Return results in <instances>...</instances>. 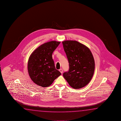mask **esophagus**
Masks as SVG:
<instances>
[{
    "instance_id": "34e87169",
    "label": "esophagus",
    "mask_w": 121,
    "mask_h": 121,
    "mask_svg": "<svg viewBox=\"0 0 121 121\" xmlns=\"http://www.w3.org/2000/svg\"><path fill=\"white\" fill-rule=\"evenodd\" d=\"M59 71L61 73V74H62L63 73V69H59Z\"/></svg>"
}]
</instances>
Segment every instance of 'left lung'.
I'll return each mask as SVG.
<instances>
[{"label":"left lung","mask_w":121,"mask_h":121,"mask_svg":"<svg viewBox=\"0 0 121 121\" xmlns=\"http://www.w3.org/2000/svg\"><path fill=\"white\" fill-rule=\"evenodd\" d=\"M69 63V71L63 74L71 87L79 89L86 86L94 73L95 62L91 52L86 46L76 41L62 42Z\"/></svg>","instance_id":"1"}]
</instances>
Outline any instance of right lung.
<instances>
[{
    "label": "right lung",
    "mask_w": 121,
    "mask_h": 121,
    "mask_svg": "<svg viewBox=\"0 0 121 121\" xmlns=\"http://www.w3.org/2000/svg\"><path fill=\"white\" fill-rule=\"evenodd\" d=\"M60 43L52 41L44 43L30 55L27 65L28 72L31 79L37 85L48 87L61 74L55 69L52 57L53 52Z\"/></svg>",
    "instance_id": "right-lung-1"
}]
</instances>
